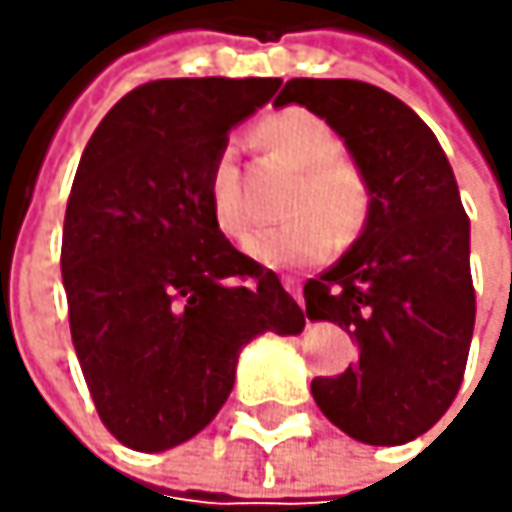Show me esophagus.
Returning a JSON list of instances; mask_svg holds the SVG:
<instances>
[{
	"instance_id": "obj_1",
	"label": "esophagus",
	"mask_w": 512,
	"mask_h": 512,
	"mask_svg": "<svg viewBox=\"0 0 512 512\" xmlns=\"http://www.w3.org/2000/svg\"><path fill=\"white\" fill-rule=\"evenodd\" d=\"M282 285H285V291L291 294L294 301L304 304V298H301V282H298V279H294V276H285V279H282Z\"/></svg>"
}]
</instances>
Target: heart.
Wrapping results in <instances>:
<instances>
[{
    "mask_svg": "<svg viewBox=\"0 0 512 512\" xmlns=\"http://www.w3.org/2000/svg\"><path fill=\"white\" fill-rule=\"evenodd\" d=\"M261 144L291 168H298L288 196L294 221L258 230L245 239L242 251L264 267H304L319 261L334 242H350L365 218L371 193L356 165L341 159V137L334 128L304 107H285L264 116L251 131ZM208 208L218 230L242 239L248 218L239 199V178L230 156H218L208 171Z\"/></svg>",
    "mask_w": 512,
    "mask_h": 512,
    "instance_id": "1",
    "label": "heart"
}]
</instances>
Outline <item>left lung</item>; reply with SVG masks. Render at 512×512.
<instances>
[{"label":"left lung","instance_id":"8db88e82","mask_svg":"<svg viewBox=\"0 0 512 512\" xmlns=\"http://www.w3.org/2000/svg\"><path fill=\"white\" fill-rule=\"evenodd\" d=\"M288 104L334 128L371 193L356 242L304 285L310 322H338L359 344L344 375L313 378V399L356 442H411L455 402L476 322L455 171L427 122L378 85L291 79L276 97Z\"/></svg>","mask_w":512,"mask_h":512}]
</instances>
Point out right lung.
Here are the masks:
<instances>
[{
  "mask_svg": "<svg viewBox=\"0 0 512 512\" xmlns=\"http://www.w3.org/2000/svg\"><path fill=\"white\" fill-rule=\"evenodd\" d=\"M279 79H159L91 134L64 218L70 334L104 427L134 451L202 433L258 334L307 319L273 270L230 245L208 208L227 134Z\"/></svg>",
  "mask_w": 512,
  "mask_h": 512,
  "instance_id": "add662e5",
  "label": "right lung"
}]
</instances>
